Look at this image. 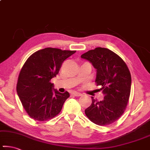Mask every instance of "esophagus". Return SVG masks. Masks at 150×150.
<instances>
[{
	"mask_svg": "<svg viewBox=\"0 0 150 150\" xmlns=\"http://www.w3.org/2000/svg\"><path fill=\"white\" fill-rule=\"evenodd\" d=\"M72 95H74V96H76V97H80V96H81V95H82L81 93H78V92H74L72 93Z\"/></svg>",
	"mask_w": 150,
	"mask_h": 150,
	"instance_id": "1",
	"label": "esophagus"
}]
</instances>
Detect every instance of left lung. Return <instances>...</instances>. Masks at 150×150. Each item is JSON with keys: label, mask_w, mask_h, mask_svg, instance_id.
<instances>
[{"label": "left lung", "mask_w": 150, "mask_h": 150, "mask_svg": "<svg viewBox=\"0 0 150 150\" xmlns=\"http://www.w3.org/2000/svg\"><path fill=\"white\" fill-rule=\"evenodd\" d=\"M97 69L95 83L104 95L98 101L91 97L92 103L85 110L88 118L97 125H111L125 112L129 102L131 75L126 63L111 50L97 47L81 55Z\"/></svg>", "instance_id": "obj_1"}]
</instances>
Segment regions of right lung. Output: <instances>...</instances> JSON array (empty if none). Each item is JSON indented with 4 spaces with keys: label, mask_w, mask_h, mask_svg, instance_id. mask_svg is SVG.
I'll return each instance as SVG.
<instances>
[{
    "label": "right lung",
    "mask_w": 150,
    "mask_h": 150,
    "mask_svg": "<svg viewBox=\"0 0 150 150\" xmlns=\"http://www.w3.org/2000/svg\"><path fill=\"white\" fill-rule=\"evenodd\" d=\"M76 51L45 48L28 58L19 72L17 92L30 118L38 121L53 118L61 112L70 97L68 91L53 89L51 79L59 73L62 63Z\"/></svg>",
    "instance_id": "add662e5"
}]
</instances>
